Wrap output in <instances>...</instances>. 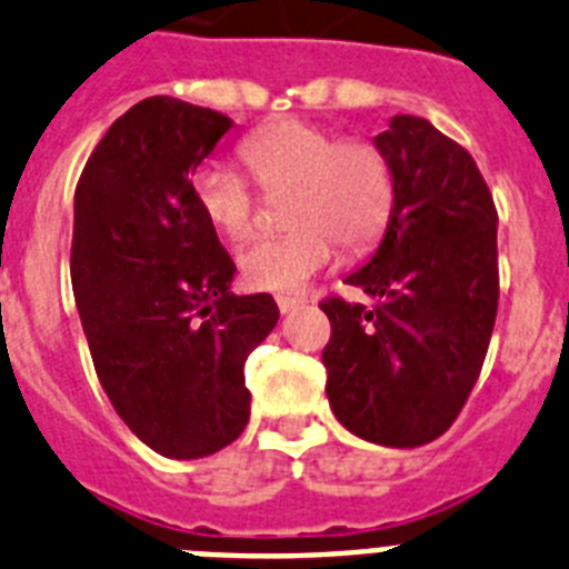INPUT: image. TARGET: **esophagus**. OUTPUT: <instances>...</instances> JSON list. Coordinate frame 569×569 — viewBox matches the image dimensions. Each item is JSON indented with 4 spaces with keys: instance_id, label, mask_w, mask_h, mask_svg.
<instances>
[{
    "instance_id": "obj_1",
    "label": "esophagus",
    "mask_w": 569,
    "mask_h": 569,
    "mask_svg": "<svg viewBox=\"0 0 569 569\" xmlns=\"http://www.w3.org/2000/svg\"><path fill=\"white\" fill-rule=\"evenodd\" d=\"M305 302H308L305 296H279V299H276V305H279L281 313H290V310L302 308Z\"/></svg>"
}]
</instances>
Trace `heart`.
Instances as JSON below:
<instances>
[{"mask_svg":"<svg viewBox=\"0 0 569 569\" xmlns=\"http://www.w3.org/2000/svg\"><path fill=\"white\" fill-rule=\"evenodd\" d=\"M238 163L264 198L284 196L288 236L264 238L238 256L250 290L293 293L331 264L337 244L373 247L395 212V167L382 146L310 120H273L238 146ZM198 212L216 232L241 241L256 224V198L241 174L207 163L192 174Z\"/></svg>","mask_w":569,"mask_h":569,"instance_id":"heart-1","label":"heart"}]
</instances>
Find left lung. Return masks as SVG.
I'll return each mask as SVG.
<instances>
[{"instance_id": "1", "label": "left lung", "mask_w": 569, "mask_h": 569, "mask_svg": "<svg viewBox=\"0 0 569 569\" xmlns=\"http://www.w3.org/2000/svg\"><path fill=\"white\" fill-rule=\"evenodd\" d=\"M395 167L380 250L345 279L373 305L328 296L322 362L339 423L380 446L431 443L472 395L498 317V210L463 146L415 114L373 138Z\"/></svg>"}]
</instances>
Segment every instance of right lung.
<instances>
[{
	"label": "right lung",
	"instance_id": "right-lung-1",
	"mask_svg": "<svg viewBox=\"0 0 569 569\" xmlns=\"http://www.w3.org/2000/svg\"><path fill=\"white\" fill-rule=\"evenodd\" d=\"M232 120L149 97L111 123L74 189L71 284L97 380L163 458L230 446L250 420L244 362L279 322L236 296V264L192 198V169Z\"/></svg>",
	"mask_w": 569,
	"mask_h": 569
}]
</instances>
